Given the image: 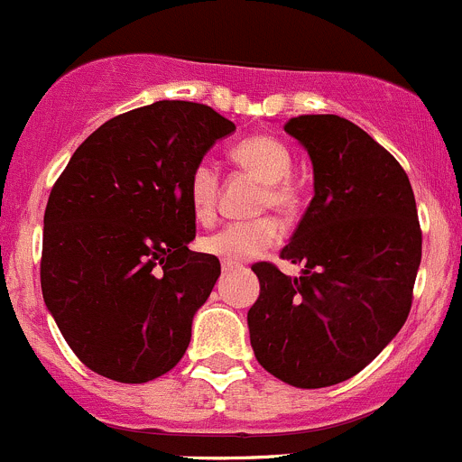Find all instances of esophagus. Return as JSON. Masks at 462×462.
Returning a JSON list of instances; mask_svg holds the SVG:
<instances>
[{"mask_svg": "<svg viewBox=\"0 0 462 462\" xmlns=\"http://www.w3.org/2000/svg\"><path fill=\"white\" fill-rule=\"evenodd\" d=\"M236 268H239V263H235V262H223V273L236 271Z\"/></svg>", "mask_w": 462, "mask_h": 462, "instance_id": "34e87169", "label": "esophagus"}]
</instances>
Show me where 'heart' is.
<instances>
[{
  "instance_id": "1",
  "label": "heart",
  "mask_w": 462,
  "mask_h": 462,
  "mask_svg": "<svg viewBox=\"0 0 462 462\" xmlns=\"http://www.w3.org/2000/svg\"><path fill=\"white\" fill-rule=\"evenodd\" d=\"M232 160L263 182L259 194V209H273L291 217L298 208V189L289 180L293 169L289 146L273 135H253L232 149ZM187 199L199 221H212L218 205V171L209 160H200L187 180ZM282 239V227L275 218L262 217L253 221H236L218 227L200 239V248L223 262L254 259Z\"/></svg>"
}]
</instances>
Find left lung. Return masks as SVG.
<instances>
[{"label":"left lung","mask_w":462,"mask_h":462,"mask_svg":"<svg viewBox=\"0 0 462 462\" xmlns=\"http://www.w3.org/2000/svg\"><path fill=\"white\" fill-rule=\"evenodd\" d=\"M284 131L307 149L313 199L280 253L293 277L254 263L250 345L263 370L295 388L355 377L402 329L422 259L409 176L356 124L302 115Z\"/></svg>","instance_id":"8db88e82"}]
</instances>
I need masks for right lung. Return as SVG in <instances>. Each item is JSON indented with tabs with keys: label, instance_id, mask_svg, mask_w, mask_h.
<instances>
[{
	"label": "right lung",
	"instance_id": "1",
	"mask_svg": "<svg viewBox=\"0 0 462 462\" xmlns=\"http://www.w3.org/2000/svg\"><path fill=\"white\" fill-rule=\"evenodd\" d=\"M235 124L209 106L155 101L98 126L44 209L40 284L74 355L144 383L173 368L221 263L194 253L189 173Z\"/></svg>",
	"mask_w": 462,
	"mask_h": 462
}]
</instances>
